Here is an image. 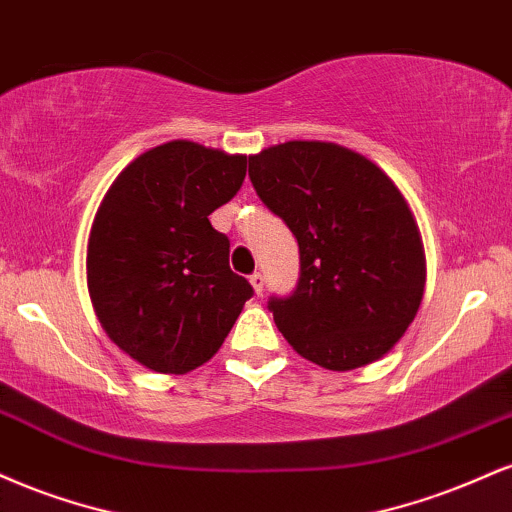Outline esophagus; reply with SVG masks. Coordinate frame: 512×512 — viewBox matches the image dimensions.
Instances as JSON below:
<instances>
[{
	"label": "esophagus",
	"mask_w": 512,
	"mask_h": 512,
	"mask_svg": "<svg viewBox=\"0 0 512 512\" xmlns=\"http://www.w3.org/2000/svg\"><path fill=\"white\" fill-rule=\"evenodd\" d=\"M249 282H251V287H254L256 294H263V275H261V273L251 275Z\"/></svg>",
	"instance_id": "1"
}]
</instances>
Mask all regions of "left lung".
Segmentation results:
<instances>
[{
	"instance_id": "obj_1",
	"label": "left lung",
	"mask_w": 512,
	"mask_h": 512,
	"mask_svg": "<svg viewBox=\"0 0 512 512\" xmlns=\"http://www.w3.org/2000/svg\"><path fill=\"white\" fill-rule=\"evenodd\" d=\"M249 177L299 244L297 290L268 302L292 350L330 371L359 369L393 350L426 282L422 234L393 179L328 141L249 155Z\"/></svg>"
}]
</instances>
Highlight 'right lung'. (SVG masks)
Masks as SVG:
<instances>
[{
    "mask_svg": "<svg viewBox=\"0 0 512 512\" xmlns=\"http://www.w3.org/2000/svg\"><path fill=\"white\" fill-rule=\"evenodd\" d=\"M246 155L170 141L119 172L88 237V292L102 330L134 362L186 374L225 342L251 285L208 215L237 194Z\"/></svg>",
    "mask_w": 512,
    "mask_h": 512,
    "instance_id": "obj_1",
    "label": "right lung"
}]
</instances>
